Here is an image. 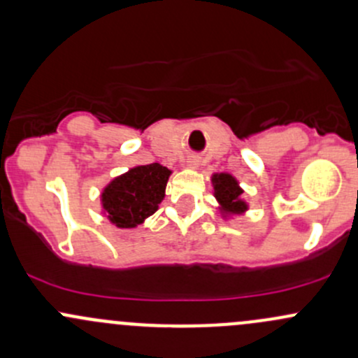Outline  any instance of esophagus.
Here are the masks:
<instances>
[{
    "instance_id": "1",
    "label": "esophagus",
    "mask_w": 358,
    "mask_h": 358,
    "mask_svg": "<svg viewBox=\"0 0 358 358\" xmlns=\"http://www.w3.org/2000/svg\"><path fill=\"white\" fill-rule=\"evenodd\" d=\"M190 166H194V161H190Z\"/></svg>"
}]
</instances>
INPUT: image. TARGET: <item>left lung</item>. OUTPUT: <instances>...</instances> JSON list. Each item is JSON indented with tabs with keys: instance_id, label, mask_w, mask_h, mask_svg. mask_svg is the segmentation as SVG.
Segmentation results:
<instances>
[{
	"instance_id": "obj_1",
	"label": "left lung",
	"mask_w": 358,
	"mask_h": 358,
	"mask_svg": "<svg viewBox=\"0 0 358 358\" xmlns=\"http://www.w3.org/2000/svg\"><path fill=\"white\" fill-rule=\"evenodd\" d=\"M214 183V195H216L217 202L223 206L224 213L238 214L247 209L245 202L240 199L242 189L238 187L236 180L227 173H220V175L213 176Z\"/></svg>"
}]
</instances>
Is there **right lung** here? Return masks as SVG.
I'll use <instances>...</instances> for the list:
<instances>
[{"label":"right lung","mask_w":358,"mask_h":358,"mask_svg":"<svg viewBox=\"0 0 358 358\" xmlns=\"http://www.w3.org/2000/svg\"><path fill=\"white\" fill-rule=\"evenodd\" d=\"M169 169L159 163L131 168L103 192V208L118 228H135L156 213L163 201Z\"/></svg>","instance_id":"right-lung-1"}]
</instances>
